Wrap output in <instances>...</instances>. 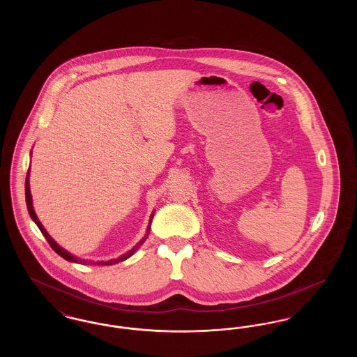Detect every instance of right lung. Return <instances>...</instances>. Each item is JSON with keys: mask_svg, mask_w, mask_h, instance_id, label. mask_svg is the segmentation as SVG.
<instances>
[{"mask_svg": "<svg viewBox=\"0 0 357 357\" xmlns=\"http://www.w3.org/2000/svg\"><path fill=\"white\" fill-rule=\"evenodd\" d=\"M29 172H31V169L28 170V174H26V179H25V199H26V207H28V211H29V215H31V218H32V221L37 225V227L40 229V231L43 233V236L45 237V239L48 241V243L51 245L52 249L57 253V255H60V257H63L64 259H67L69 262H75V264H83V265H86V264H93V265H115V264H118V262H123V261H126L127 258H130L131 255L135 253L136 250L143 245V242L147 239L149 237V234H150V229H151V221H153V213L151 214V217H150V222H149V226H147V230H146V234H144V237L142 238L137 243H136L135 246L130 250V252H127V253H124L123 255H120L118 258H114V259H109V261H91V259H82V258H79V257H76V255H70L69 252H67L64 248H61L53 238L50 236V233L44 229V226L41 225V222L38 221V218H37V215H36V213H34L33 208V201H32V194H31V186H29Z\"/></svg>", "mask_w": 357, "mask_h": 357, "instance_id": "right-lung-1", "label": "right lung"}]
</instances>
